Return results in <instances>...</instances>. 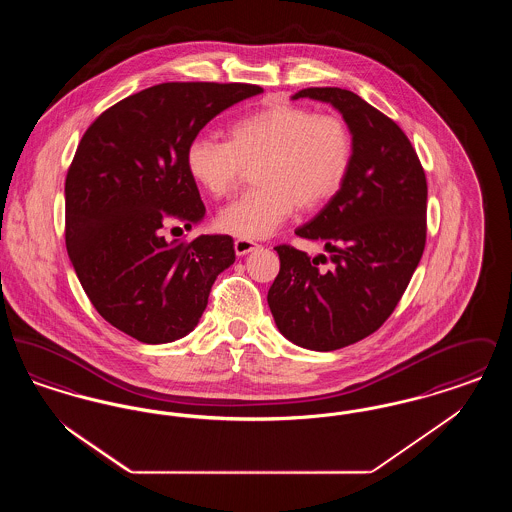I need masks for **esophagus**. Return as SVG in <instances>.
Instances as JSON below:
<instances>
[{
    "label": "esophagus",
    "instance_id": "34e87169",
    "mask_svg": "<svg viewBox=\"0 0 512 512\" xmlns=\"http://www.w3.org/2000/svg\"><path fill=\"white\" fill-rule=\"evenodd\" d=\"M259 247V244H255L253 240H245V238H238L236 242H234V249H236V255H240V257H244L247 253H251V251H255Z\"/></svg>",
    "mask_w": 512,
    "mask_h": 512
}]
</instances>
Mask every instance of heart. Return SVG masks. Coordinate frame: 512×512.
<instances>
[{"label": "heart", "instance_id": "obj_1", "mask_svg": "<svg viewBox=\"0 0 512 512\" xmlns=\"http://www.w3.org/2000/svg\"><path fill=\"white\" fill-rule=\"evenodd\" d=\"M230 140L195 136L186 147V169L209 195H226L255 165L249 192L217 215L222 232L245 240L270 236L295 207L315 211L338 194L353 163V134L338 115L276 103L234 122Z\"/></svg>", "mask_w": 512, "mask_h": 512}]
</instances>
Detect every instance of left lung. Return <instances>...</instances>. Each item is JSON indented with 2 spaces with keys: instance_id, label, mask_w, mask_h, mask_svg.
I'll list each match as a JSON object with an SVG mask.
<instances>
[{
  "instance_id": "1",
  "label": "left lung",
  "mask_w": 512,
  "mask_h": 512,
  "mask_svg": "<svg viewBox=\"0 0 512 512\" xmlns=\"http://www.w3.org/2000/svg\"><path fill=\"white\" fill-rule=\"evenodd\" d=\"M338 109L353 134V163L340 192L295 234L330 253L311 259L274 247L280 272L268 307L284 338L334 351L376 332L397 307L426 244L428 186L405 132L365 99L341 88H305ZM331 261V267L320 264Z\"/></svg>"
}]
</instances>
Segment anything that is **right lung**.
<instances>
[{"label": "right lung", "mask_w": 512, "mask_h": 512, "mask_svg": "<svg viewBox=\"0 0 512 512\" xmlns=\"http://www.w3.org/2000/svg\"><path fill=\"white\" fill-rule=\"evenodd\" d=\"M253 84L165 82L122 99L84 132L65 180V242L101 317L142 343L188 336L213 282L236 261L230 236L167 242L163 224L205 217L186 147Z\"/></svg>", "instance_id": "obj_1"}]
</instances>
